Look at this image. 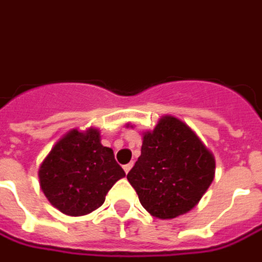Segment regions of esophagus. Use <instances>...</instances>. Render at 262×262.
Masks as SVG:
<instances>
[{"label": "esophagus", "mask_w": 262, "mask_h": 262, "mask_svg": "<svg viewBox=\"0 0 262 262\" xmlns=\"http://www.w3.org/2000/svg\"><path fill=\"white\" fill-rule=\"evenodd\" d=\"M133 168V162H129V164H125V165H124V171H125V172H129V169Z\"/></svg>", "instance_id": "34e87169"}]
</instances>
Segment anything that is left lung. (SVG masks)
I'll list each match as a JSON object with an SVG mask.
<instances>
[{
  "label": "left lung",
  "instance_id": "left-lung-1",
  "mask_svg": "<svg viewBox=\"0 0 262 262\" xmlns=\"http://www.w3.org/2000/svg\"><path fill=\"white\" fill-rule=\"evenodd\" d=\"M214 157L191 128L164 117L142 137L141 155L128 181L157 218H176L195 207L214 180Z\"/></svg>",
  "mask_w": 262,
  "mask_h": 262
}]
</instances>
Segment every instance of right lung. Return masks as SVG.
<instances>
[{"label":"right lung","instance_id":"obj_1","mask_svg":"<svg viewBox=\"0 0 262 262\" xmlns=\"http://www.w3.org/2000/svg\"><path fill=\"white\" fill-rule=\"evenodd\" d=\"M38 177L55 208L67 215H84L104 204L108 191L125 172L113 149L101 144L100 133L90 128L62 137L42 161Z\"/></svg>","mask_w":262,"mask_h":262}]
</instances>
